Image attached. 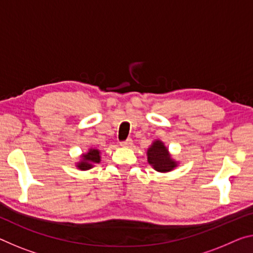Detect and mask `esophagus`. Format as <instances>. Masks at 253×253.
I'll return each instance as SVG.
<instances>
[{
	"label": "esophagus",
	"mask_w": 253,
	"mask_h": 253,
	"mask_svg": "<svg viewBox=\"0 0 253 253\" xmlns=\"http://www.w3.org/2000/svg\"><path fill=\"white\" fill-rule=\"evenodd\" d=\"M120 145L124 146V147H130L131 145H133V141H131L130 138H127L126 141H124V142L120 143Z\"/></svg>",
	"instance_id": "1"
}]
</instances>
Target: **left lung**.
I'll use <instances>...</instances> for the list:
<instances>
[{
	"label": "left lung",
	"mask_w": 253,
	"mask_h": 253,
	"mask_svg": "<svg viewBox=\"0 0 253 253\" xmlns=\"http://www.w3.org/2000/svg\"><path fill=\"white\" fill-rule=\"evenodd\" d=\"M147 162L159 172H169L178 166L164 143L156 139L147 150Z\"/></svg>",
	"instance_id": "left-lung-1"
}]
</instances>
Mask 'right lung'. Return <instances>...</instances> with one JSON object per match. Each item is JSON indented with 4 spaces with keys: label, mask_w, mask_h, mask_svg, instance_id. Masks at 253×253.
<instances>
[{
    "label": "right lung",
    "mask_w": 253,
    "mask_h": 253,
    "mask_svg": "<svg viewBox=\"0 0 253 253\" xmlns=\"http://www.w3.org/2000/svg\"><path fill=\"white\" fill-rule=\"evenodd\" d=\"M81 158L82 160L76 164V167L82 171L91 169V168L94 167L95 163H100V161H101L100 151L97 150V148H90L87 153L81 155Z\"/></svg>",
    "instance_id": "add662e5"
}]
</instances>
